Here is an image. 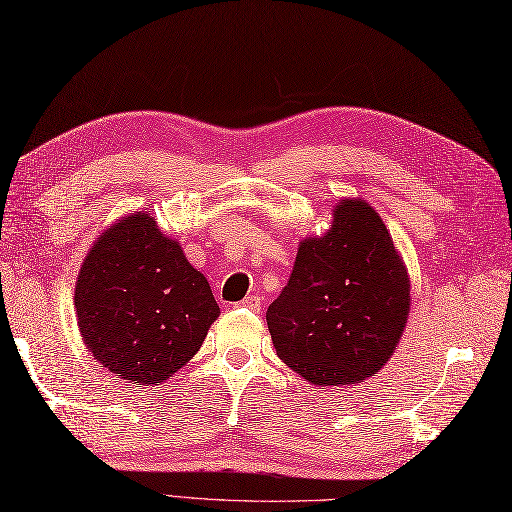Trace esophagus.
Masks as SVG:
<instances>
[{
    "label": "esophagus",
    "mask_w": 512,
    "mask_h": 512,
    "mask_svg": "<svg viewBox=\"0 0 512 512\" xmlns=\"http://www.w3.org/2000/svg\"><path fill=\"white\" fill-rule=\"evenodd\" d=\"M262 305V299L258 294H250V297H245L241 303H237V307H245V309H252V312H258Z\"/></svg>",
    "instance_id": "34e87169"
}]
</instances>
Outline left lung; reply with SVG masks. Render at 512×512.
<instances>
[{
  "mask_svg": "<svg viewBox=\"0 0 512 512\" xmlns=\"http://www.w3.org/2000/svg\"><path fill=\"white\" fill-rule=\"evenodd\" d=\"M408 316L410 275L389 230L363 198H342L331 228L301 239L267 324L292 371L314 386H344L391 359Z\"/></svg>",
  "mask_w": 512,
  "mask_h": 512,
  "instance_id": "1",
  "label": "left lung"
}]
</instances>
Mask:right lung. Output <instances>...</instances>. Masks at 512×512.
Here are the masks:
<instances>
[{"mask_svg":"<svg viewBox=\"0 0 512 512\" xmlns=\"http://www.w3.org/2000/svg\"><path fill=\"white\" fill-rule=\"evenodd\" d=\"M74 309L89 354L143 386L175 376L220 316L207 277L147 211L100 232L76 277Z\"/></svg>","mask_w":512,"mask_h":512,"instance_id":"add662e5","label":"right lung"}]
</instances>
